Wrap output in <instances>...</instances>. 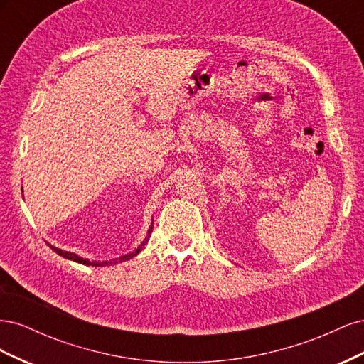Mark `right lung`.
Returning <instances> with one entry per match:
<instances>
[{"label":"right lung","mask_w":364,"mask_h":364,"mask_svg":"<svg viewBox=\"0 0 364 364\" xmlns=\"http://www.w3.org/2000/svg\"><path fill=\"white\" fill-rule=\"evenodd\" d=\"M153 226V225H151ZM150 226V229H149V235L146 237V240L142 241L141 243V246H138V249H135L134 252H130V253H127V255H123V257H119V258H117V259H112V261H103V262H100V261H94V262H91L90 259H83L82 257H79V255H75V253H73V252H65V250H62V249H58V247H54V246H50L54 252L58 253V255H60V257H63V258H67V259H71V261H75V262H80V264H85V266H97V267H100V266H111V264H117L118 261L121 262V261H126V259H130V258H134L135 255H138V253L142 250V247L146 246V243L149 241V238H150V234H151V228Z\"/></svg>","instance_id":"right-lung-1"}]
</instances>
